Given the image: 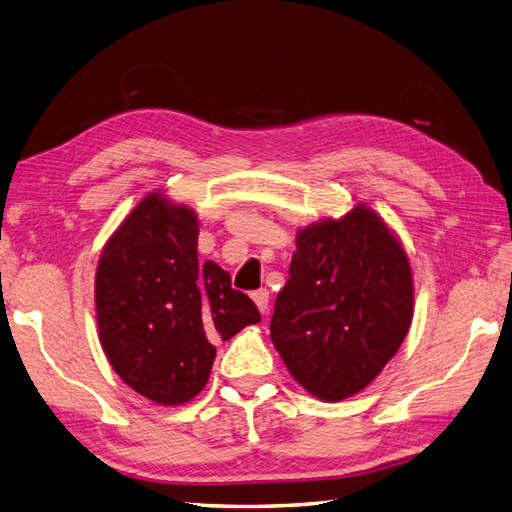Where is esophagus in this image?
Here are the masks:
<instances>
[{"label":"esophagus","mask_w":512,"mask_h":512,"mask_svg":"<svg viewBox=\"0 0 512 512\" xmlns=\"http://www.w3.org/2000/svg\"><path fill=\"white\" fill-rule=\"evenodd\" d=\"M251 296H253V300H255L257 309L266 316V313H268V303H270V292H268V290H257V292H253Z\"/></svg>","instance_id":"esophagus-1"}]
</instances>
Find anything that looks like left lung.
<instances>
[{
  "label": "left lung",
  "instance_id": "left-lung-1",
  "mask_svg": "<svg viewBox=\"0 0 512 512\" xmlns=\"http://www.w3.org/2000/svg\"><path fill=\"white\" fill-rule=\"evenodd\" d=\"M413 274L402 244L374 209L300 229L270 337L311 396H355L383 372L409 333Z\"/></svg>",
  "mask_w": 512,
  "mask_h": 512
}]
</instances>
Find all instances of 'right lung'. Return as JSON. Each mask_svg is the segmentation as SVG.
I'll use <instances>...</instances> for the list:
<instances>
[{
    "instance_id": "add662e5",
    "label": "right lung",
    "mask_w": 512,
    "mask_h": 512,
    "mask_svg": "<svg viewBox=\"0 0 512 512\" xmlns=\"http://www.w3.org/2000/svg\"><path fill=\"white\" fill-rule=\"evenodd\" d=\"M199 220L153 192L112 233L97 266L103 352L123 381L155 404L192 400L227 342L261 320L229 272L199 261Z\"/></svg>"
}]
</instances>
